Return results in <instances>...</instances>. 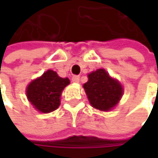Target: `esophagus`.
Segmentation results:
<instances>
[{
    "label": "esophagus",
    "mask_w": 158,
    "mask_h": 158,
    "mask_svg": "<svg viewBox=\"0 0 158 158\" xmlns=\"http://www.w3.org/2000/svg\"><path fill=\"white\" fill-rule=\"evenodd\" d=\"M80 81V76H72V82H79Z\"/></svg>",
    "instance_id": "esophagus-1"
}]
</instances>
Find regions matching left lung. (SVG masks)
<instances>
[{
	"label": "left lung",
	"instance_id": "1",
	"mask_svg": "<svg viewBox=\"0 0 158 158\" xmlns=\"http://www.w3.org/2000/svg\"><path fill=\"white\" fill-rule=\"evenodd\" d=\"M83 84L90 105L101 111H109L121 98L123 89L119 82L112 79L105 69H98L89 75Z\"/></svg>",
	"mask_w": 158,
	"mask_h": 158
}]
</instances>
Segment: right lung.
<instances>
[{"instance_id": "add662e5", "label": "right lung", "mask_w": 158, "mask_h": 158, "mask_svg": "<svg viewBox=\"0 0 158 158\" xmlns=\"http://www.w3.org/2000/svg\"><path fill=\"white\" fill-rule=\"evenodd\" d=\"M68 84L69 78H61L56 72L48 70L29 84L26 90L28 99L40 112H51L60 106L61 91Z\"/></svg>"}]
</instances>
